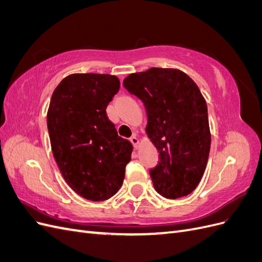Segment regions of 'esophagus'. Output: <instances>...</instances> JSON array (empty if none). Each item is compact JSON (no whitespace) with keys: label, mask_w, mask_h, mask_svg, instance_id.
<instances>
[{"label":"esophagus","mask_w":262,"mask_h":262,"mask_svg":"<svg viewBox=\"0 0 262 262\" xmlns=\"http://www.w3.org/2000/svg\"><path fill=\"white\" fill-rule=\"evenodd\" d=\"M130 141H131V143L133 144V146H134V148H138V144H139V140H138V138L136 137V136H133V137H131L130 138Z\"/></svg>","instance_id":"34e87169"}]
</instances>
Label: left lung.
<instances>
[{
	"label": "left lung",
	"instance_id": "1",
	"mask_svg": "<svg viewBox=\"0 0 262 262\" xmlns=\"http://www.w3.org/2000/svg\"><path fill=\"white\" fill-rule=\"evenodd\" d=\"M123 86L146 109V133L160 153L149 170L155 190L167 199L191 193L211 146L208 107L199 87L182 71L161 68L130 74Z\"/></svg>",
	"mask_w": 262,
	"mask_h": 262
}]
</instances>
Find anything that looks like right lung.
Listing matches in <instances>:
<instances>
[{"instance_id": "1", "label": "right lung", "mask_w": 262, "mask_h": 262, "mask_svg": "<svg viewBox=\"0 0 262 262\" xmlns=\"http://www.w3.org/2000/svg\"><path fill=\"white\" fill-rule=\"evenodd\" d=\"M120 82L109 74H71L54 90L47 115L58 167L74 191L104 201L122 186L133 146L118 136L106 108Z\"/></svg>"}]
</instances>
